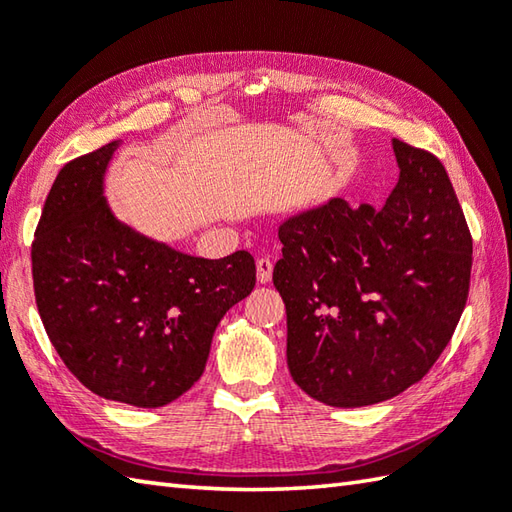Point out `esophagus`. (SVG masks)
Returning a JSON list of instances; mask_svg holds the SVG:
<instances>
[{
  "label": "esophagus",
  "mask_w": 512,
  "mask_h": 512,
  "mask_svg": "<svg viewBox=\"0 0 512 512\" xmlns=\"http://www.w3.org/2000/svg\"><path fill=\"white\" fill-rule=\"evenodd\" d=\"M273 279V262L268 257L257 259V281L259 284H268Z\"/></svg>",
  "instance_id": "34e87169"
}]
</instances>
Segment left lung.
Masks as SVG:
<instances>
[{
    "label": "left lung",
    "mask_w": 512,
    "mask_h": 512,
    "mask_svg": "<svg viewBox=\"0 0 512 512\" xmlns=\"http://www.w3.org/2000/svg\"><path fill=\"white\" fill-rule=\"evenodd\" d=\"M391 147L400 173L383 209L330 198L279 224L288 369L330 407L376 405L418 383L469 297L473 239L447 169L398 138Z\"/></svg>",
    "instance_id": "1"
}]
</instances>
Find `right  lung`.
<instances>
[{
	"instance_id": "obj_1",
	"label": "right lung",
	"mask_w": 512,
	"mask_h": 512,
	"mask_svg": "<svg viewBox=\"0 0 512 512\" xmlns=\"http://www.w3.org/2000/svg\"><path fill=\"white\" fill-rule=\"evenodd\" d=\"M118 145L59 171L32 242V279L65 367L101 398L154 409L202 376L217 323L255 288V259L193 257L118 220L103 195Z\"/></svg>"
}]
</instances>
